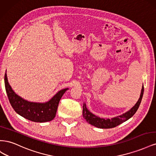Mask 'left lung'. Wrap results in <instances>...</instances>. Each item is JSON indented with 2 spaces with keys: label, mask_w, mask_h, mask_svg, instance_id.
Returning a JSON list of instances; mask_svg holds the SVG:
<instances>
[{
  "label": "left lung",
  "mask_w": 156,
  "mask_h": 156,
  "mask_svg": "<svg viewBox=\"0 0 156 156\" xmlns=\"http://www.w3.org/2000/svg\"><path fill=\"white\" fill-rule=\"evenodd\" d=\"M144 93V87L143 85L142 90L140 92V95L139 100L135 103V105L132 107L130 110L126 112L125 113L116 117L112 118V119H102L99 116H96L95 115L92 114L91 112H90L89 110L87 108L86 103H83V116L84 119L87 120L88 123L91 124L94 126H95L98 128L101 129H108L112 128L117 126L120 125V124L123 123L124 122L129 120L134 115L136 111H137L138 108L140 104L141 100H142L143 96Z\"/></svg>",
  "instance_id": "1"
}]
</instances>
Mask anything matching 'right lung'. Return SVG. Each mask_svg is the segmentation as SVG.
<instances>
[{"mask_svg": "<svg viewBox=\"0 0 156 156\" xmlns=\"http://www.w3.org/2000/svg\"><path fill=\"white\" fill-rule=\"evenodd\" d=\"M4 84L9 101L18 115L35 122L51 121L56 116L61 98L68 88L60 90L48 101L32 102L22 98L14 92L8 83L6 72L4 75Z\"/></svg>", "mask_w": 156, "mask_h": 156, "instance_id": "add662e5", "label": "right lung"}]
</instances>
